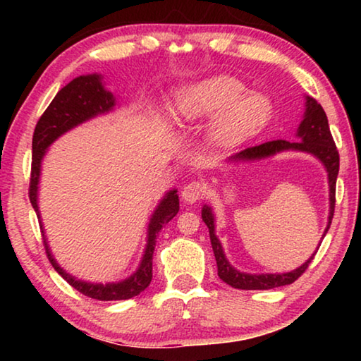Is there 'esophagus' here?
I'll return each instance as SVG.
<instances>
[{
	"mask_svg": "<svg viewBox=\"0 0 361 361\" xmlns=\"http://www.w3.org/2000/svg\"><path fill=\"white\" fill-rule=\"evenodd\" d=\"M204 192H205V185H204V183L194 180L191 183H188V185L183 188L181 197H183V200H185V202L194 204L195 200H199L200 197H202Z\"/></svg>",
	"mask_w": 361,
	"mask_h": 361,
	"instance_id": "34e87169",
	"label": "esophagus"
}]
</instances>
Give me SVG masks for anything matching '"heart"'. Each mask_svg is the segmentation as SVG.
<instances>
[{"instance_id": "heart-1", "label": "heart", "mask_w": 361, "mask_h": 361, "mask_svg": "<svg viewBox=\"0 0 361 361\" xmlns=\"http://www.w3.org/2000/svg\"><path fill=\"white\" fill-rule=\"evenodd\" d=\"M170 114L181 122L212 116L209 142L216 148H234L264 129L272 118V105L266 97L247 92L239 79L215 75L180 89Z\"/></svg>"}]
</instances>
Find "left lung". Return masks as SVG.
Returning <instances> with one entry per match:
<instances>
[{
    "label": "left lung",
    "instance_id": "1",
    "mask_svg": "<svg viewBox=\"0 0 361 361\" xmlns=\"http://www.w3.org/2000/svg\"><path fill=\"white\" fill-rule=\"evenodd\" d=\"M298 142H286V140H274V142H267L253 148H247L240 152H237L235 156H231L228 161L231 162H252L259 161V159H266L271 156H276L279 152L283 151H299V152H307L325 166V170L328 173V186H329V215H328V224L326 229L323 232L322 239L326 235V232L331 226V219L334 215V202H336V178L339 173V152L336 149L334 140L331 137L328 126V118L325 111L319 102L312 97L305 95V111L304 119L298 127L296 132ZM202 219L207 224L210 232V242L213 253H215L216 266H218V277L231 285L232 288L239 290H271L277 288V286L290 285L298 280L305 272V269L309 267L310 261L314 259L315 253L310 258L296 267L291 272L283 274H247L237 271L234 266H231L224 255V250L221 247V242L215 234V215H213L212 207L204 205L202 207ZM322 243V242H320ZM319 250V248H317Z\"/></svg>",
    "mask_w": 361,
    "mask_h": 361
}]
</instances>
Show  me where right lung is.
Instances as JSON below:
<instances>
[{"instance_id": "obj_1", "label": "right lung", "mask_w": 361, "mask_h": 361, "mask_svg": "<svg viewBox=\"0 0 361 361\" xmlns=\"http://www.w3.org/2000/svg\"><path fill=\"white\" fill-rule=\"evenodd\" d=\"M102 75H82L73 79L71 82L59 90V94L54 97L51 105L38 121L33 133V161H32V178H30V202L38 215L42 240L47 258L51 261L52 267L68 282L73 288H76L82 295L99 299V301H122V299H130L133 296L148 288L152 279V253H154L156 239L159 232L172 219L180 210V199L176 194V189L169 191L164 195L161 202L152 212L148 235H146V247L143 258L140 261L137 271L121 282L109 283H90L85 280H79L73 277L65 269L60 267L59 262L54 258L49 248L47 239L44 235V228L41 223V213L38 207V189H39V176H41V162L49 146H51L59 137H62L76 126L82 124L85 121H90L100 114H106L113 111L116 106V97L105 89V84L102 82Z\"/></svg>"}]
</instances>
